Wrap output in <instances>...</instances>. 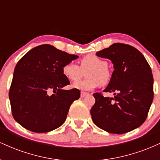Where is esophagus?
Segmentation results:
<instances>
[{"mask_svg": "<svg viewBox=\"0 0 160 160\" xmlns=\"http://www.w3.org/2000/svg\"><path fill=\"white\" fill-rule=\"evenodd\" d=\"M87 95L89 94H88L87 92H81V93H80V96H81V98H83V97L86 96Z\"/></svg>", "mask_w": 160, "mask_h": 160, "instance_id": "obj_1", "label": "esophagus"}]
</instances>
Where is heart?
I'll use <instances>...</instances> for the list:
<instances>
[{
    "label": "heart",
    "instance_id": "obj_1",
    "mask_svg": "<svg viewBox=\"0 0 160 160\" xmlns=\"http://www.w3.org/2000/svg\"><path fill=\"white\" fill-rule=\"evenodd\" d=\"M87 77L82 80L74 82L73 86L82 91H90L101 84H107L111 80V73L108 68V62L95 55H87L80 61V66L68 62L62 67V74L68 80L77 81L82 77V71Z\"/></svg>",
    "mask_w": 160,
    "mask_h": 160
}]
</instances>
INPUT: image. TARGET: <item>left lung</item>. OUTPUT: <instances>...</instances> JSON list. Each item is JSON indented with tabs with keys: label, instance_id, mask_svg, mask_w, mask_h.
Returning a JSON list of instances; mask_svg holds the SVG:
<instances>
[{
	"label": "left lung",
	"instance_id": "left-lung-1",
	"mask_svg": "<svg viewBox=\"0 0 160 160\" xmlns=\"http://www.w3.org/2000/svg\"><path fill=\"white\" fill-rule=\"evenodd\" d=\"M96 55L113 64L114 71L104 92H114V97L94 93L92 119L108 132H128L141 126L148 117L153 99L151 68L142 53L125 43H113Z\"/></svg>",
	"mask_w": 160,
	"mask_h": 160
}]
</instances>
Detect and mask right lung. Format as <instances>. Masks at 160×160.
Instances as JSON below:
<instances>
[{
  "label": "right lung",
  "mask_w": 160,
  "mask_h": 160,
  "mask_svg": "<svg viewBox=\"0 0 160 160\" xmlns=\"http://www.w3.org/2000/svg\"><path fill=\"white\" fill-rule=\"evenodd\" d=\"M78 58L52 45L43 44L20 58L9 92L16 122L37 133L48 132L64 123L70 106L80 98V91L75 88L62 89L70 84L62 68Z\"/></svg>",
  "instance_id": "right-lung-1"
}]
</instances>
